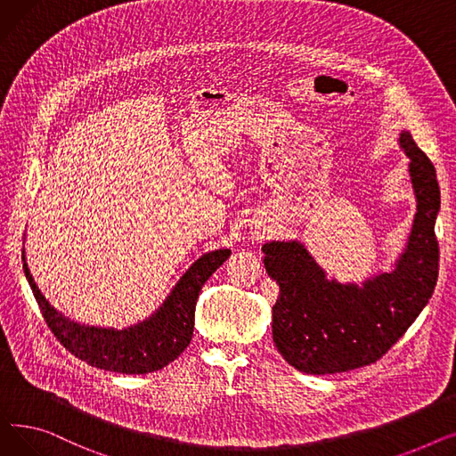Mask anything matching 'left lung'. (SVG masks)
Wrapping results in <instances>:
<instances>
[{
    "label": "left lung",
    "instance_id": "1",
    "mask_svg": "<svg viewBox=\"0 0 456 456\" xmlns=\"http://www.w3.org/2000/svg\"><path fill=\"white\" fill-rule=\"evenodd\" d=\"M397 142L411 160L416 214L390 272L362 282H340L299 240L262 246L265 268L279 284L273 342L284 361L303 373L327 375L373 364L414 323L435 292L440 258L436 170L409 131H401Z\"/></svg>",
    "mask_w": 456,
    "mask_h": 456
}]
</instances>
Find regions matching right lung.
<instances>
[{"mask_svg": "<svg viewBox=\"0 0 456 456\" xmlns=\"http://www.w3.org/2000/svg\"><path fill=\"white\" fill-rule=\"evenodd\" d=\"M231 249H214L201 255L191 265L162 305L148 318L134 325L114 329L79 323L64 316L40 292L35 282L26 249L21 251L23 273L37 297V303L61 344L81 361L105 371L151 373L170 362L188 347L194 334V314L201 286L229 258Z\"/></svg>", "mask_w": 456, "mask_h": 456, "instance_id": "right-lung-1", "label": "right lung"}]
</instances>
